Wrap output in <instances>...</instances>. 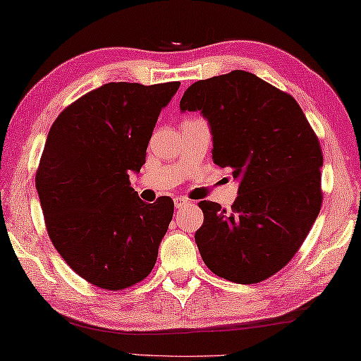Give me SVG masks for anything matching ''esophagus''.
<instances>
[{"mask_svg":"<svg viewBox=\"0 0 361 361\" xmlns=\"http://www.w3.org/2000/svg\"><path fill=\"white\" fill-rule=\"evenodd\" d=\"M173 201H175V207L176 209H181V207H185V206H188V204H190V201H188V199L181 197V196H176Z\"/></svg>","mask_w":361,"mask_h":361,"instance_id":"1","label":"esophagus"}]
</instances>
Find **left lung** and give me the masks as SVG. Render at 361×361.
I'll list each match as a JSON object with an SVG mask.
<instances>
[{
  "label": "left lung",
  "instance_id": "obj_1",
  "mask_svg": "<svg viewBox=\"0 0 361 361\" xmlns=\"http://www.w3.org/2000/svg\"><path fill=\"white\" fill-rule=\"evenodd\" d=\"M180 110L202 113L214 164L240 180L230 212L199 202L202 261L230 282L266 281L297 255L321 211L318 136L292 95L241 69L190 85Z\"/></svg>",
  "mask_w": 361,
  "mask_h": 361
}]
</instances>
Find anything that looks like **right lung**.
Returning a JSON list of instances; mask_svg holds the SVG:
<instances>
[{
    "label": "right lung",
    "mask_w": 361,
    "mask_h": 361,
    "mask_svg": "<svg viewBox=\"0 0 361 361\" xmlns=\"http://www.w3.org/2000/svg\"><path fill=\"white\" fill-rule=\"evenodd\" d=\"M178 87L109 82L66 106L48 133L35 175L48 236L100 288L131 287L157 261L173 201H141L129 175L146 164L160 110Z\"/></svg>",
    "instance_id": "obj_1"
}]
</instances>
